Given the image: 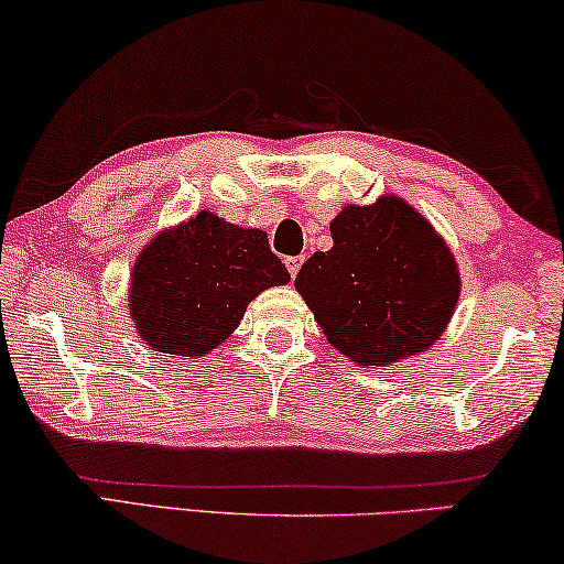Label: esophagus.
Masks as SVG:
<instances>
[{
    "instance_id": "34e87169",
    "label": "esophagus",
    "mask_w": 564,
    "mask_h": 564,
    "mask_svg": "<svg viewBox=\"0 0 564 564\" xmlns=\"http://www.w3.org/2000/svg\"><path fill=\"white\" fill-rule=\"evenodd\" d=\"M301 263H304V258H301V256H293V258H285V268H289V273H291V279H296V273H299V268H301Z\"/></svg>"
}]
</instances>
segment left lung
<instances>
[{"label": "left lung", "instance_id": "left-lung-1", "mask_svg": "<svg viewBox=\"0 0 564 564\" xmlns=\"http://www.w3.org/2000/svg\"><path fill=\"white\" fill-rule=\"evenodd\" d=\"M332 250L301 265L296 291L329 345L358 365L430 350L459 299V271L430 221L399 196L345 206Z\"/></svg>", "mask_w": 564, "mask_h": 564}]
</instances>
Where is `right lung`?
Segmentation results:
<instances>
[{
    "mask_svg": "<svg viewBox=\"0 0 564 564\" xmlns=\"http://www.w3.org/2000/svg\"><path fill=\"white\" fill-rule=\"evenodd\" d=\"M263 229L199 212L148 242L130 275V316L155 352L204 358L225 343L260 291L289 283Z\"/></svg>",
    "mask_w": 564,
    "mask_h": 564,
    "instance_id": "1",
    "label": "right lung"
}]
</instances>
